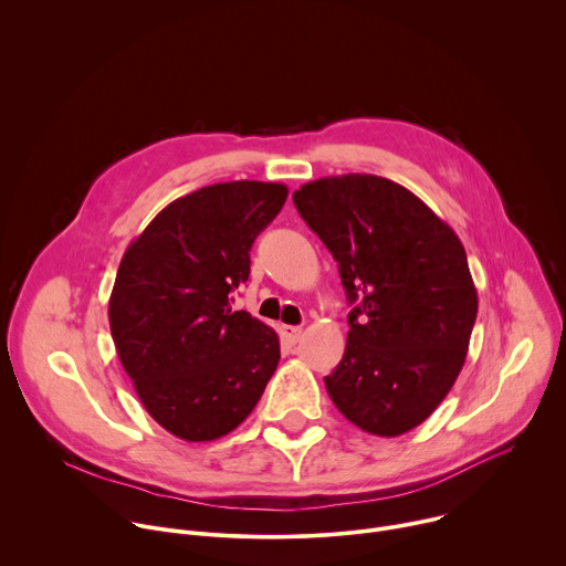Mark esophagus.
Returning a JSON list of instances; mask_svg holds the SVG:
<instances>
[{"label":"esophagus","mask_w":566,"mask_h":566,"mask_svg":"<svg viewBox=\"0 0 566 566\" xmlns=\"http://www.w3.org/2000/svg\"><path fill=\"white\" fill-rule=\"evenodd\" d=\"M282 336L286 338V343L295 345L300 340V336H302V329L300 327H282Z\"/></svg>","instance_id":"esophagus-1"}]
</instances>
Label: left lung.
<instances>
[{
	"instance_id": "obj_1",
	"label": "left lung",
	"mask_w": 566,
	"mask_h": 566,
	"mask_svg": "<svg viewBox=\"0 0 566 566\" xmlns=\"http://www.w3.org/2000/svg\"><path fill=\"white\" fill-rule=\"evenodd\" d=\"M293 203L356 304L345 356L325 376L334 406L369 434H406L465 363L476 289L463 244L417 195L374 175L311 181Z\"/></svg>"
}]
</instances>
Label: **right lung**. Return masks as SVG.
Wrapping results in <instances>:
<instances>
[{
	"mask_svg": "<svg viewBox=\"0 0 566 566\" xmlns=\"http://www.w3.org/2000/svg\"><path fill=\"white\" fill-rule=\"evenodd\" d=\"M289 188L230 181L160 210L127 247L109 297L112 338L149 417L184 441H214L258 406L280 338L230 293Z\"/></svg>",
	"mask_w": 566,
	"mask_h": 566,
	"instance_id": "obj_1",
	"label": "right lung"
}]
</instances>
